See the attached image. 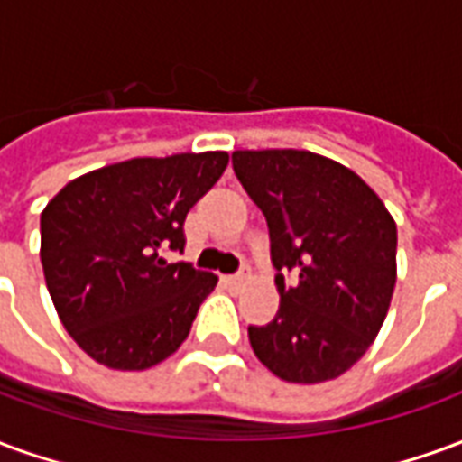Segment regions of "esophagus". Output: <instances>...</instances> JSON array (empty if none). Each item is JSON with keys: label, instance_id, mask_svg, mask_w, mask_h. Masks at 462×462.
<instances>
[{"label": "esophagus", "instance_id": "34e87169", "mask_svg": "<svg viewBox=\"0 0 462 462\" xmlns=\"http://www.w3.org/2000/svg\"><path fill=\"white\" fill-rule=\"evenodd\" d=\"M247 280H250V272L247 270H242V272H237V274L225 277V282H227V284H232V287H240V284H245Z\"/></svg>", "mask_w": 462, "mask_h": 462}]
</instances>
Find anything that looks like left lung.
<instances>
[{
	"mask_svg": "<svg viewBox=\"0 0 462 462\" xmlns=\"http://www.w3.org/2000/svg\"><path fill=\"white\" fill-rule=\"evenodd\" d=\"M270 227L280 311L250 327L254 356L282 381L346 374L383 327L396 287V222L356 172L294 148L232 152ZM298 282L287 285L283 272Z\"/></svg>",
	"mask_w": 462,
	"mask_h": 462,
	"instance_id": "left-lung-1",
	"label": "left lung"
}]
</instances>
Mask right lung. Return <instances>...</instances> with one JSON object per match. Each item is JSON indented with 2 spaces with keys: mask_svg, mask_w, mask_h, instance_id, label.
<instances>
[{
  "mask_svg": "<svg viewBox=\"0 0 462 462\" xmlns=\"http://www.w3.org/2000/svg\"><path fill=\"white\" fill-rule=\"evenodd\" d=\"M225 151L131 158L66 182L42 212V267L56 314L88 356L145 371L190 334L217 274L168 264L182 222L227 168Z\"/></svg>",
  "mask_w": 462,
  "mask_h": 462,
  "instance_id": "right-lung-1",
  "label": "right lung"
}]
</instances>
